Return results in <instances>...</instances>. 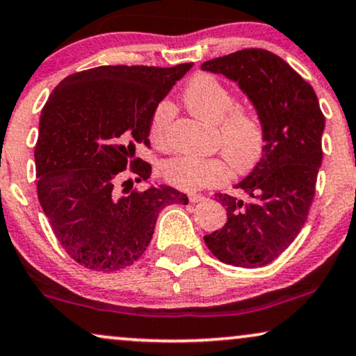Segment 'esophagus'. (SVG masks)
<instances>
[{
    "label": "esophagus",
    "mask_w": 356,
    "mask_h": 356,
    "mask_svg": "<svg viewBox=\"0 0 356 356\" xmlns=\"http://www.w3.org/2000/svg\"><path fill=\"white\" fill-rule=\"evenodd\" d=\"M188 200L192 203H198L205 200V195H200V193H188Z\"/></svg>",
    "instance_id": "obj_1"
}]
</instances>
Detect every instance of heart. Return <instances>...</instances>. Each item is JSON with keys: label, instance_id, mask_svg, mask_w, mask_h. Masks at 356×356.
I'll list each match as a JSON object with an SVG mask.
<instances>
[{"label": "heart", "instance_id": "obj_1", "mask_svg": "<svg viewBox=\"0 0 356 356\" xmlns=\"http://www.w3.org/2000/svg\"><path fill=\"white\" fill-rule=\"evenodd\" d=\"M184 104L193 115L218 126V138L222 153L238 170L252 169L264 153V127L254 112L234 108V94L211 74H198L184 91ZM174 108L169 102H159L151 115L149 135L156 146L168 145L169 127ZM165 181L182 191L220 186L231 175V165L222 159L181 154L165 161Z\"/></svg>", "mask_w": 356, "mask_h": 356}]
</instances>
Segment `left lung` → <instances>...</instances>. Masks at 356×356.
Returning <instances> with one entry per match:
<instances>
[{"mask_svg":"<svg viewBox=\"0 0 356 356\" xmlns=\"http://www.w3.org/2000/svg\"><path fill=\"white\" fill-rule=\"evenodd\" d=\"M202 70L238 84L252 104L265 138L262 158L234 186L244 195L218 193L227 220L203 239L221 262L262 267L277 259L305 225L322 163L325 118L314 89L267 50H239L205 61Z\"/></svg>","mask_w":356,"mask_h":356,"instance_id":"1","label":"left lung"}]
</instances>
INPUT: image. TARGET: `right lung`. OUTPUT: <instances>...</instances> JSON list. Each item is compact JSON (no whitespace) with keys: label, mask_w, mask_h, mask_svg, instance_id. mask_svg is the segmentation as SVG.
I'll return each mask as SVG.
<instances>
[{"label":"right lung","mask_w":356,"mask_h":356,"mask_svg":"<svg viewBox=\"0 0 356 356\" xmlns=\"http://www.w3.org/2000/svg\"><path fill=\"white\" fill-rule=\"evenodd\" d=\"M191 68L97 66L65 78L42 108L37 195L61 248L83 267H129L148 248L159 211L188 203L164 184L143 192L117 186L130 161L135 181L148 182L151 165L135 158V146L149 145L156 106Z\"/></svg>","instance_id":"obj_1"}]
</instances>
